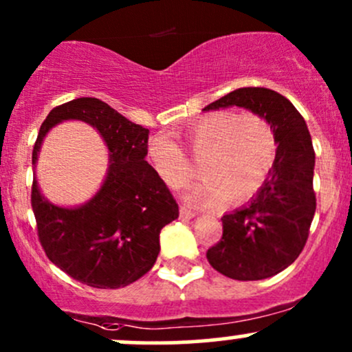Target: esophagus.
<instances>
[{"label": "esophagus", "mask_w": 352, "mask_h": 352, "mask_svg": "<svg viewBox=\"0 0 352 352\" xmlns=\"http://www.w3.org/2000/svg\"><path fill=\"white\" fill-rule=\"evenodd\" d=\"M180 217L182 219H194L195 217V212L190 210L188 207L180 206Z\"/></svg>", "instance_id": "obj_1"}]
</instances>
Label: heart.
Masks as SVG:
<instances>
[{
    "mask_svg": "<svg viewBox=\"0 0 352 352\" xmlns=\"http://www.w3.org/2000/svg\"><path fill=\"white\" fill-rule=\"evenodd\" d=\"M185 146L200 162V179L185 195L194 207L239 206L252 199L267 180L276 160L274 126L258 113L214 111L195 120L184 133ZM146 158L160 180L173 188L192 179V164L177 142L153 135Z\"/></svg>",
    "mask_w": 352,
    "mask_h": 352,
    "instance_id": "heart-1",
    "label": "heart"
}]
</instances>
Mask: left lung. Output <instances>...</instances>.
Wrapping results in <instances>:
<instances>
[{
  "mask_svg": "<svg viewBox=\"0 0 352 352\" xmlns=\"http://www.w3.org/2000/svg\"><path fill=\"white\" fill-rule=\"evenodd\" d=\"M241 107L265 117L277 140L276 160L261 190L222 217V239L207 250L208 264L235 280H261L292 264L306 245L316 212V153L302 115L269 88L230 91L204 108Z\"/></svg>",
  "mask_w": 352,
  "mask_h": 352,
  "instance_id": "1",
  "label": "left lung"
}]
</instances>
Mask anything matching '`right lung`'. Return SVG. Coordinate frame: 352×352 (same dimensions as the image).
<instances>
[{"mask_svg":"<svg viewBox=\"0 0 352 352\" xmlns=\"http://www.w3.org/2000/svg\"><path fill=\"white\" fill-rule=\"evenodd\" d=\"M65 120H80L102 135L107 177L88 202L60 207L41 195L34 175L38 237L50 261L75 280L96 289L125 287L153 267L160 230L179 217V206L145 160L148 129L98 98H76L50 111L34 142L33 165L46 133Z\"/></svg>","mask_w":352,"mask_h":352,"instance_id":"right-lung-1","label":"right lung"}]
</instances>
